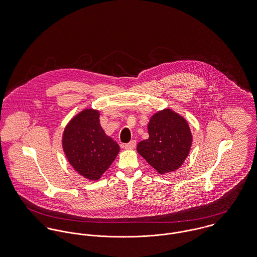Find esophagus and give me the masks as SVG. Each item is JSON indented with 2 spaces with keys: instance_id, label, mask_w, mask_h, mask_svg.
<instances>
[{
  "instance_id": "obj_1",
  "label": "esophagus",
  "mask_w": 257,
  "mask_h": 257,
  "mask_svg": "<svg viewBox=\"0 0 257 257\" xmlns=\"http://www.w3.org/2000/svg\"><path fill=\"white\" fill-rule=\"evenodd\" d=\"M136 145H137L136 141L133 140V141H131V142L125 144V145H124V148H125L126 150H133V149L136 147Z\"/></svg>"
}]
</instances>
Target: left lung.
Returning <instances> with one entry per match:
<instances>
[{"label":"left lung","instance_id":"1","mask_svg":"<svg viewBox=\"0 0 257 257\" xmlns=\"http://www.w3.org/2000/svg\"><path fill=\"white\" fill-rule=\"evenodd\" d=\"M148 130L150 138L139 143V154L160 174L177 170L192 146L187 121L171 109H164L151 118Z\"/></svg>","mask_w":257,"mask_h":257}]
</instances>
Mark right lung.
I'll return each instance as SVG.
<instances>
[{
    "mask_svg": "<svg viewBox=\"0 0 257 257\" xmlns=\"http://www.w3.org/2000/svg\"><path fill=\"white\" fill-rule=\"evenodd\" d=\"M97 110L80 112L66 126L62 147L73 168L90 180H98L118 154L116 142L106 136L99 124Z\"/></svg>",
    "mask_w": 257,
    "mask_h": 257,
    "instance_id": "obj_1",
    "label": "right lung"
}]
</instances>
